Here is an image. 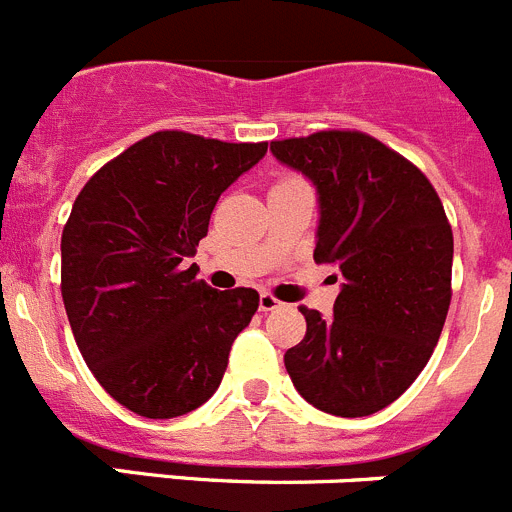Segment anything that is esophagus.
Returning a JSON list of instances; mask_svg holds the SVG:
<instances>
[{"mask_svg": "<svg viewBox=\"0 0 512 512\" xmlns=\"http://www.w3.org/2000/svg\"><path fill=\"white\" fill-rule=\"evenodd\" d=\"M281 307H284V304H281L279 299L274 297V294L264 292L259 297V309H261V312H274V309H281Z\"/></svg>", "mask_w": 512, "mask_h": 512, "instance_id": "1", "label": "esophagus"}]
</instances>
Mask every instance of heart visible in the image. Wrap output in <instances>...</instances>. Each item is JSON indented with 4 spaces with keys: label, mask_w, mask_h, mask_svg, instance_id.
<instances>
[{
    "label": "heart",
    "mask_w": 512,
    "mask_h": 512,
    "mask_svg": "<svg viewBox=\"0 0 512 512\" xmlns=\"http://www.w3.org/2000/svg\"><path fill=\"white\" fill-rule=\"evenodd\" d=\"M284 180H292V177H284Z\"/></svg>",
    "instance_id": "1"
}]
</instances>
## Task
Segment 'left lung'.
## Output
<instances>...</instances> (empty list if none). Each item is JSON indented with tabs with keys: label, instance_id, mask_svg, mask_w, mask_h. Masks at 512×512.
<instances>
[{
	"label": "left lung",
	"instance_id": "1",
	"mask_svg": "<svg viewBox=\"0 0 512 512\" xmlns=\"http://www.w3.org/2000/svg\"><path fill=\"white\" fill-rule=\"evenodd\" d=\"M271 152L317 185L314 261L342 276L335 317L299 307L307 335L284 365L314 409L370 416L437 348L452 302V225L429 177L365 131H314L271 142Z\"/></svg>",
	"mask_w": 512,
	"mask_h": 512
}]
</instances>
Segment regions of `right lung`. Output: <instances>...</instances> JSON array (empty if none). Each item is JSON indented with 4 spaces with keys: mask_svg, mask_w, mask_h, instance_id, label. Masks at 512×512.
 Listing matches in <instances>:
<instances>
[{
    "mask_svg": "<svg viewBox=\"0 0 512 512\" xmlns=\"http://www.w3.org/2000/svg\"><path fill=\"white\" fill-rule=\"evenodd\" d=\"M266 142L154 131L106 162L75 198L60 238V292L103 391L147 419H175L218 391L256 289H218L187 266L210 213Z\"/></svg>",
    "mask_w": 512,
    "mask_h": 512,
    "instance_id": "obj_1",
    "label": "right lung"
}]
</instances>
